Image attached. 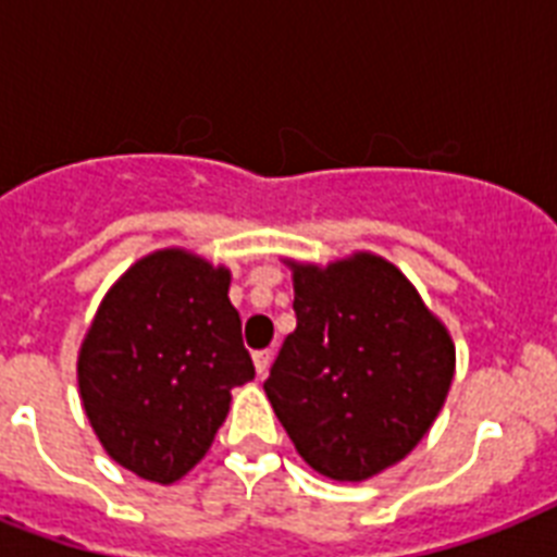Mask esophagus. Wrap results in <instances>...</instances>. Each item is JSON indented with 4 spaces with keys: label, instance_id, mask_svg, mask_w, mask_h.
Masks as SVG:
<instances>
[{
    "label": "esophagus",
    "instance_id": "obj_1",
    "mask_svg": "<svg viewBox=\"0 0 557 557\" xmlns=\"http://www.w3.org/2000/svg\"><path fill=\"white\" fill-rule=\"evenodd\" d=\"M253 367H257V375H265L271 367V349H257L253 352Z\"/></svg>",
    "mask_w": 557,
    "mask_h": 557
}]
</instances>
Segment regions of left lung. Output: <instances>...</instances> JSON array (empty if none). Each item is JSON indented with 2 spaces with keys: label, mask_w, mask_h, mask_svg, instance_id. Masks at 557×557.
Segmentation results:
<instances>
[{
  "label": "left lung",
  "mask_w": 557,
  "mask_h": 557,
  "mask_svg": "<svg viewBox=\"0 0 557 557\" xmlns=\"http://www.w3.org/2000/svg\"><path fill=\"white\" fill-rule=\"evenodd\" d=\"M286 265L297 326L262 389L306 466L361 483L431 431L457 349L413 283L379 253Z\"/></svg>",
  "instance_id": "1"
}]
</instances>
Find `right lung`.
Instances as JSON below:
<instances>
[{"label":"right lung","instance_id":"right-lung-1","mask_svg":"<svg viewBox=\"0 0 557 557\" xmlns=\"http://www.w3.org/2000/svg\"><path fill=\"white\" fill-rule=\"evenodd\" d=\"M231 269L187 248H159L112 283L77 352V387L109 457L170 485L205 454L253 379Z\"/></svg>","mask_w":557,"mask_h":557}]
</instances>
